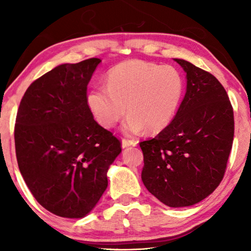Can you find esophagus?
Here are the masks:
<instances>
[{"label":"esophagus","instance_id":"34e87169","mask_svg":"<svg viewBox=\"0 0 251 251\" xmlns=\"http://www.w3.org/2000/svg\"><path fill=\"white\" fill-rule=\"evenodd\" d=\"M136 142L134 141H129V139H123L122 141V148H127L129 146H135Z\"/></svg>","mask_w":251,"mask_h":251}]
</instances>
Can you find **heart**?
I'll return each instance as SVG.
<instances>
[{"label": "heart", "mask_w": 251, "mask_h": 251, "mask_svg": "<svg viewBox=\"0 0 251 251\" xmlns=\"http://www.w3.org/2000/svg\"><path fill=\"white\" fill-rule=\"evenodd\" d=\"M185 80L171 65H156L141 59H129L108 72L107 87L88 92L87 104L96 121L112 128L125 115L126 134L143 129L157 133L171 124L181 103Z\"/></svg>", "instance_id": "obj_1"}]
</instances>
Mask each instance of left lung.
Here are the masks:
<instances>
[{"label": "left lung", "mask_w": 251, "mask_h": 251, "mask_svg": "<svg viewBox=\"0 0 251 251\" xmlns=\"http://www.w3.org/2000/svg\"><path fill=\"white\" fill-rule=\"evenodd\" d=\"M186 73V93L174 120L154 138L139 143L142 180L173 208L193 206L223 180L233 141V110L219 80L174 58Z\"/></svg>", "instance_id": "left-lung-1"}]
</instances>
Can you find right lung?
<instances>
[{"label": "right lung", "mask_w": 251, "mask_h": 251, "mask_svg": "<svg viewBox=\"0 0 251 251\" xmlns=\"http://www.w3.org/2000/svg\"><path fill=\"white\" fill-rule=\"evenodd\" d=\"M100 58L61 64L33 82L16 116L20 172L40 205L54 215L83 218L107 188L121 142L96 123L87 85Z\"/></svg>", "instance_id": "right-lung-1"}]
</instances>
